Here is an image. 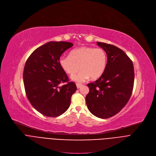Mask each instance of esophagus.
Masks as SVG:
<instances>
[{"label":"esophagus","instance_id":"34e87169","mask_svg":"<svg viewBox=\"0 0 156 156\" xmlns=\"http://www.w3.org/2000/svg\"><path fill=\"white\" fill-rule=\"evenodd\" d=\"M82 86H83V85H82V84L76 83V87H77V88H81Z\"/></svg>","mask_w":156,"mask_h":156}]
</instances>
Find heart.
<instances>
[{"label": "heart", "mask_w": 156, "mask_h": 156, "mask_svg": "<svg viewBox=\"0 0 156 156\" xmlns=\"http://www.w3.org/2000/svg\"><path fill=\"white\" fill-rule=\"evenodd\" d=\"M107 57L105 51L100 48L82 46L72 50L69 56H63L59 63L67 74L73 75L80 69L78 74L73 76L72 80L83 82L90 77L91 79L100 78L107 66Z\"/></svg>", "instance_id": "b5f03b06"}]
</instances>
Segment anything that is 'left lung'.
<instances>
[{
    "label": "left lung",
    "mask_w": 156,
    "mask_h": 156,
    "mask_svg": "<svg viewBox=\"0 0 156 156\" xmlns=\"http://www.w3.org/2000/svg\"><path fill=\"white\" fill-rule=\"evenodd\" d=\"M107 55L106 68L95 81L88 83L86 103L90 112L101 119L118 113L129 101L133 88L134 69L132 60L115 46L97 42Z\"/></svg>",
    "instance_id": "left-lung-1"
}]
</instances>
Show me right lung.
Segmentation results:
<instances>
[{"label": "right lung", "instance_id": "1", "mask_svg": "<svg viewBox=\"0 0 156 156\" xmlns=\"http://www.w3.org/2000/svg\"><path fill=\"white\" fill-rule=\"evenodd\" d=\"M73 46L69 42L50 41L35 49L26 62V94L32 106L45 116L56 117L65 113L77 90L59 63L61 55ZM61 83L65 84L60 86Z\"/></svg>", "mask_w": 156, "mask_h": 156}]
</instances>
